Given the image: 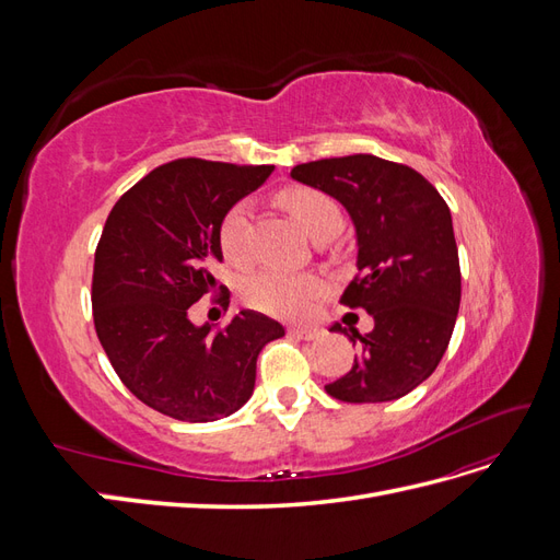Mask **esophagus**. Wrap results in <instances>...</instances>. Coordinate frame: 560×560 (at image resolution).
<instances>
[{"instance_id":"34e87169","label":"esophagus","mask_w":560,"mask_h":560,"mask_svg":"<svg viewBox=\"0 0 560 560\" xmlns=\"http://www.w3.org/2000/svg\"><path fill=\"white\" fill-rule=\"evenodd\" d=\"M287 331H290V336L299 338V341H315L322 334L317 327H290Z\"/></svg>"}]
</instances>
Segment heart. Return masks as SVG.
Segmentation results:
<instances>
[{
  "instance_id": "b5f03b06",
  "label": "heart",
  "mask_w": 560,
  "mask_h": 560,
  "mask_svg": "<svg viewBox=\"0 0 560 560\" xmlns=\"http://www.w3.org/2000/svg\"><path fill=\"white\" fill-rule=\"evenodd\" d=\"M280 200L296 217V222L313 241L322 238V235L338 233L343 226L341 208L327 194L315 189H287ZM249 231V200L233 202L224 212L222 222H219V247H222L224 257L235 266H245L252 259ZM319 290L322 282L315 276L284 273V270L278 268H264L245 280L243 296L252 308L261 313L276 317H301L308 313Z\"/></svg>"
}]
</instances>
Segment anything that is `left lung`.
I'll return each instance as SVG.
<instances>
[{"instance_id":"left-lung-1","label":"left lung","mask_w":560,"mask_h":560,"mask_svg":"<svg viewBox=\"0 0 560 560\" xmlns=\"http://www.w3.org/2000/svg\"><path fill=\"white\" fill-rule=\"evenodd\" d=\"M292 179L336 198L358 235V270L341 303L364 308L374 329L346 334L360 354L325 385L348 404L409 395L442 362L460 308V261L446 200L413 167L371 154L292 167Z\"/></svg>"}]
</instances>
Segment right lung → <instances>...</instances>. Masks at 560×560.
Masks as SVG:
<instances>
[{"instance_id": "1", "label": "right lung", "mask_w": 560, "mask_h": 560, "mask_svg": "<svg viewBox=\"0 0 560 560\" xmlns=\"http://www.w3.org/2000/svg\"><path fill=\"white\" fill-rule=\"evenodd\" d=\"M273 165L177 159L112 208L93 266V322L116 376L151 409L184 422L235 413L254 393L257 358L280 322L241 311L226 329L196 327L189 308L224 290L219 222L257 191ZM222 292V306H229Z\"/></svg>"}]
</instances>
